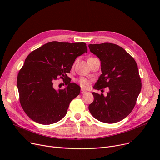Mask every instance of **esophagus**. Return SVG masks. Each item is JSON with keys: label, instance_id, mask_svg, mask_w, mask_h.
Returning a JSON list of instances; mask_svg holds the SVG:
<instances>
[{"label": "esophagus", "instance_id": "34e87169", "mask_svg": "<svg viewBox=\"0 0 160 160\" xmlns=\"http://www.w3.org/2000/svg\"><path fill=\"white\" fill-rule=\"evenodd\" d=\"M86 91H85L84 89H81V93L82 94H85L86 93Z\"/></svg>", "mask_w": 160, "mask_h": 160}]
</instances>
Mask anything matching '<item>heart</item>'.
<instances>
[{
  "label": "heart",
  "mask_w": 160,
  "mask_h": 160,
  "mask_svg": "<svg viewBox=\"0 0 160 160\" xmlns=\"http://www.w3.org/2000/svg\"><path fill=\"white\" fill-rule=\"evenodd\" d=\"M78 82L81 87L83 88H87L89 86V81L85 78H80L78 80Z\"/></svg>",
  "instance_id": "obj_1"
}]
</instances>
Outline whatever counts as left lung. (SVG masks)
Returning <instances> with one entry per match:
<instances>
[{
	"label": "left lung",
	"mask_w": 160,
	"mask_h": 160,
	"mask_svg": "<svg viewBox=\"0 0 160 160\" xmlns=\"http://www.w3.org/2000/svg\"><path fill=\"white\" fill-rule=\"evenodd\" d=\"M89 48L101 62L102 74L93 88L99 90L108 87L110 89L106 97L92 93L94 100L89 110L101 122H119L133 110L141 89L138 65L132 56L117 45L90 44Z\"/></svg>",
	"instance_id": "left-lung-1"
}]
</instances>
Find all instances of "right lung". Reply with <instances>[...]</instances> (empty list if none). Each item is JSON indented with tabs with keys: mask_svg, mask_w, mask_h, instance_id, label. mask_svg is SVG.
<instances>
[{
	"mask_svg": "<svg viewBox=\"0 0 160 160\" xmlns=\"http://www.w3.org/2000/svg\"><path fill=\"white\" fill-rule=\"evenodd\" d=\"M87 52L83 42L52 41L29 54L18 73L17 85L21 105L32 120L50 124L63 118L71 100L80 94V88L67 80V86L56 91L53 82L59 77L69 79L67 74L75 59Z\"/></svg>",
	"mask_w": 160,
	"mask_h": 160,
	"instance_id": "right-lung-1",
	"label": "right lung"
}]
</instances>
